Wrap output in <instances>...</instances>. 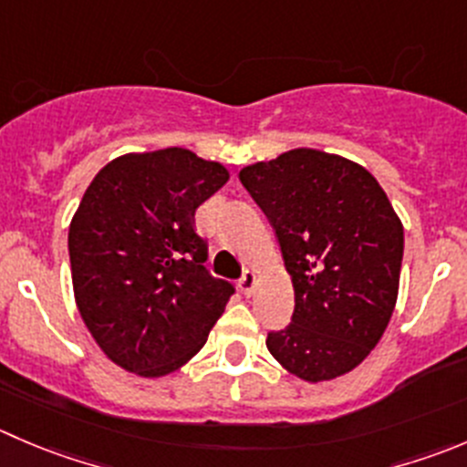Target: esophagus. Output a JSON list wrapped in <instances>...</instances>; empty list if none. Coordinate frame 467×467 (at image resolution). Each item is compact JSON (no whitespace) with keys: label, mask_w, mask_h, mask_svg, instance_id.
Wrapping results in <instances>:
<instances>
[{"label":"esophagus","mask_w":467,"mask_h":467,"mask_svg":"<svg viewBox=\"0 0 467 467\" xmlns=\"http://www.w3.org/2000/svg\"><path fill=\"white\" fill-rule=\"evenodd\" d=\"M255 285H257V275H255V271H244V275H242V280H239V289H242L244 294H246V296H251L253 294V289H255Z\"/></svg>","instance_id":"34e87169"}]
</instances>
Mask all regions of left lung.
Masks as SVG:
<instances>
[{"label":"left lung","instance_id":"obj_1","mask_svg":"<svg viewBox=\"0 0 467 467\" xmlns=\"http://www.w3.org/2000/svg\"><path fill=\"white\" fill-rule=\"evenodd\" d=\"M278 239L294 287L292 324L266 348L307 383L358 368L383 337L400 294L404 225L368 169L294 148L239 171Z\"/></svg>","mask_w":467,"mask_h":467}]
</instances>
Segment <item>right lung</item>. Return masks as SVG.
<instances>
[{
    "instance_id": "1",
    "label": "right lung",
    "mask_w": 467,
    "mask_h": 467,
    "mask_svg": "<svg viewBox=\"0 0 467 467\" xmlns=\"http://www.w3.org/2000/svg\"><path fill=\"white\" fill-rule=\"evenodd\" d=\"M230 180L184 148L109 161L70 221L75 303L111 363L160 379L207 342L234 287L205 271L193 214Z\"/></svg>"
}]
</instances>
